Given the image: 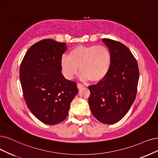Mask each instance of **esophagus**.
<instances>
[{
  "instance_id": "1",
  "label": "esophagus",
  "mask_w": 158,
  "mask_h": 158,
  "mask_svg": "<svg viewBox=\"0 0 158 158\" xmlns=\"http://www.w3.org/2000/svg\"><path fill=\"white\" fill-rule=\"evenodd\" d=\"M77 89H81L84 86H83V85L81 84V83H77Z\"/></svg>"
}]
</instances>
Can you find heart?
<instances>
[{"label":"heart","mask_w":158,"mask_h":158,"mask_svg":"<svg viewBox=\"0 0 158 158\" xmlns=\"http://www.w3.org/2000/svg\"><path fill=\"white\" fill-rule=\"evenodd\" d=\"M110 64V52L103 45L77 46L70 51L69 56L63 55L60 60L62 71L66 79H72L79 68L81 80L90 79L92 82H98L106 77Z\"/></svg>","instance_id":"heart-1"}]
</instances>
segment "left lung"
<instances>
[{
  "label": "left lung",
  "mask_w": 158,
  "mask_h": 158,
  "mask_svg": "<svg viewBox=\"0 0 158 158\" xmlns=\"http://www.w3.org/2000/svg\"><path fill=\"white\" fill-rule=\"evenodd\" d=\"M111 55L107 75L89 86V103L94 117L106 124L120 121L128 112L136 97L139 71L130 50L120 42L103 38Z\"/></svg>",
  "instance_id": "8db88e82"
}]
</instances>
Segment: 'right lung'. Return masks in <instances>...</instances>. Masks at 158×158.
<instances>
[{"mask_svg": "<svg viewBox=\"0 0 158 158\" xmlns=\"http://www.w3.org/2000/svg\"><path fill=\"white\" fill-rule=\"evenodd\" d=\"M66 43L41 40L28 49L20 66L19 79L28 109L43 123H60L78 93L77 85L62 74L60 60Z\"/></svg>", "mask_w": 158, "mask_h": 158, "instance_id": "1", "label": "right lung"}]
</instances>
